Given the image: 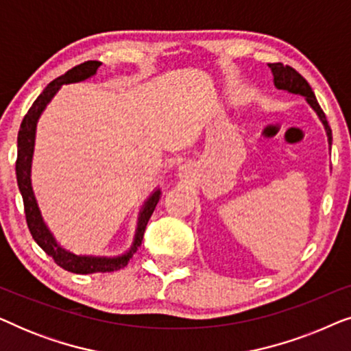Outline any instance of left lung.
I'll return each instance as SVG.
<instances>
[{
    "instance_id": "1",
    "label": "left lung",
    "mask_w": 351,
    "mask_h": 351,
    "mask_svg": "<svg viewBox=\"0 0 351 351\" xmlns=\"http://www.w3.org/2000/svg\"><path fill=\"white\" fill-rule=\"evenodd\" d=\"M268 66H270L273 71V78H275V86L278 89H285V90H289L292 94H300L304 95V97H306V102L313 107L315 112L318 113V117L321 118V121H323L326 132H328L329 145H330V143H332V131H330L328 119H326V114L323 110H321L318 100L315 97L313 89L310 88V84L306 83V80L299 73V71L294 70L289 65H282L281 62L268 64Z\"/></svg>"
}]
</instances>
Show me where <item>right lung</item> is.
Returning <instances> with one entry per match:
<instances>
[{
	"label": "right lung",
	"instance_id": "add662e5",
	"mask_svg": "<svg viewBox=\"0 0 351 351\" xmlns=\"http://www.w3.org/2000/svg\"><path fill=\"white\" fill-rule=\"evenodd\" d=\"M102 65V62L99 60H88L83 64L73 66V69L66 71L59 78L51 81L46 86V89L43 90L33 105L28 110V113L23 118L19 129V137H17V161H16V176H17V185L19 190L22 193L23 199V210H25V219L28 230H30L33 239H35L38 246L45 251L47 256L52 257L57 265L64 268L66 271L78 273V275H89V273H110L121 270L128 265L129 258L132 257V254L137 251V247L142 244L143 233H145L147 223L150 220L153 210H155L158 199H160V190L155 191L148 201L143 206V210L141 213V219H138V228L136 234V241L131 251L126 256L118 257V258H99V257H78L75 254L66 252L65 249H62L59 244L56 243V239L52 238L49 230L46 228V225L43 223L40 210H38L35 196H33L32 185H30V162L33 155V142H35V128L36 121L40 118V114L49 100L54 97V94L60 89L62 84L66 83H76V81H83L89 76H93L97 71L99 66Z\"/></svg>",
	"mask_w": 351,
	"mask_h": 351
}]
</instances>
